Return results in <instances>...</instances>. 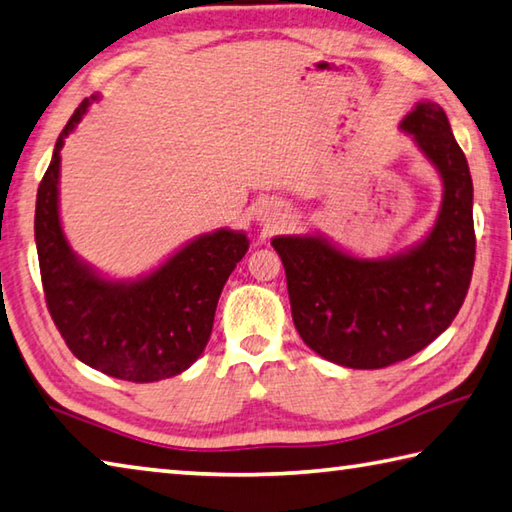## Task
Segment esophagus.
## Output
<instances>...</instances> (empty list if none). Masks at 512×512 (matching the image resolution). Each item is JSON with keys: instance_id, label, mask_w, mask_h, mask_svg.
I'll return each instance as SVG.
<instances>
[{"instance_id": "1", "label": "esophagus", "mask_w": 512, "mask_h": 512, "mask_svg": "<svg viewBox=\"0 0 512 512\" xmlns=\"http://www.w3.org/2000/svg\"><path fill=\"white\" fill-rule=\"evenodd\" d=\"M277 219H280V215H277V212H268L266 215V226H273V224H277Z\"/></svg>"}]
</instances>
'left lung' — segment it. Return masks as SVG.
Here are the masks:
<instances>
[{"instance_id": "1", "label": "left lung", "mask_w": 512, "mask_h": 512, "mask_svg": "<svg viewBox=\"0 0 512 512\" xmlns=\"http://www.w3.org/2000/svg\"><path fill=\"white\" fill-rule=\"evenodd\" d=\"M441 174L439 217L405 253L360 259L320 235H282V257L295 329L315 353L351 369H383L414 356L450 327L466 300L475 266L472 179L448 116L423 100L403 118Z\"/></svg>"}]
</instances>
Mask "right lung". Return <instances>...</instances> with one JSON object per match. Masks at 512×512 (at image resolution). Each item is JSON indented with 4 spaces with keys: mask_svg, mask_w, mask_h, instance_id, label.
Listing matches in <instances>:
<instances>
[{
    "mask_svg": "<svg viewBox=\"0 0 512 512\" xmlns=\"http://www.w3.org/2000/svg\"><path fill=\"white\" fill-rule=\"evenodd\" d=\"M96 98L73 111L37 188L35 244L44 297L78 360L120 380L154 383L181 374L206 349L219 295L246 255L248 239L228 228L201 235L134 282L105 280L80 262L60 226V150Z\"/></svg>",
    "mask_w": 512,
    "mask_h": 512,
    "instance_id": "obj_1",
    "label": "right lung"
}]
</instances>
